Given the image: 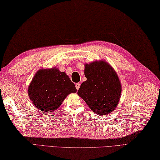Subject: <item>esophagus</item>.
Wrapping results in <instances>:
<instances>
[{"instance_id":"34e87169","label":"esophagus","mask_w":160,"mask_h":160,"mask_svg":"<svg viewBox=\"0 0 160 160\" xmlns=\"http://www.w3.org/2000/svg\"><path fill=\"white\" fill-rule=\"evenodd\" d=\"M75 87H76V89L78 90V89H79V88H80V83H77L75 84Z\"/></svg>"}]
</instances>
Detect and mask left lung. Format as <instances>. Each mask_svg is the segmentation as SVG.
I'll use <instances>...</instances> for the list:
<instances>
[{"instance_id": "1", "label": "left lung", "mask_w": 160, "mask_h": 160, "mask_svg": "<svg viewBox=\"0 0 160 160\" xmlns=\"http://www.w3.org/2000/svg\"><path fill=\"white\" fill-rule=\"evenodd\" d=\"M87 80L77 92L91 110L105 115L118 107L122 95V84L116 71L107 62L100 60L85 64Z\"/></svg>"}]
</instances>
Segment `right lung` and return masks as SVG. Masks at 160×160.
<instances>
[{"instance_id":"obj_1","label":"right lung","mask_w":160,"mask_h":160,"mask_svg":"<svg viewBox=\"0 0 160 160\" xmlns=\"http://www.w3.org/2000/svg\"><path fill=\"white\" fill-rule=\"evenodd\" d=\"M76 92L69 77L56 67L38 70L28 88L31 102L43 114L57 110L68 94Z\"/></svg>"}]
</instances>
